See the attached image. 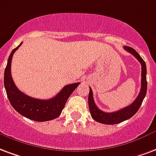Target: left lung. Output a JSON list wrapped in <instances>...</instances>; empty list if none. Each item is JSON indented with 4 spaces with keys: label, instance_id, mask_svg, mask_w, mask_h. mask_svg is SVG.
Returning <instances> with one entry per match:
<instances>
[{
    "label": "left lung",
    "instance_id": "obj_1",
    "mask_svg": "<svg viewBox=\"0 0 156 156\" xmlns=\"http://www.w3.org/2000/svg\"><path fill=\"white\" fill-rule=\"evenodd\" d=\"M124 49L130 54L134 55L136 59H138L141 64V87L139 95L137 96L136 100L131 103L130 106L122 108L121 110L116 111L114 112H105L99 109L95 104V101L93 100V94L92 88L89 87V95H88V107L91 116L95 120L96 122L106 125H114L118 124L126 120L130 119L131 117L136 113L137 111L139 110L140 107L141 106L143 100L145 98L147 91V81H146V62L143 60L140 55L137 53L133 48L124 46Z\"/></svg>",
    "mask_w": 156,
    "mask_h": 156
}]
</instances>
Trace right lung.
Instances as JSON below:
<instances>
[{
    "label": "right lung",
    "instance_id": "1",
    "mask_svg": "<svg viewBox=\"0 0 156 156\" xmlns=\"http://www.w3.org/2000/svg\"><path fill=\"white\" fill-rule=\"evenodd\" d=\"M22 42L10 53L4 73V85L7 98L14 109L26 118L35 122H47L54 120L59 116L66 104L69 96L80 83L68 84L53 98L48 100H40L34 98L20 92L14 83L10 67L11 60L15 52L16 51Z\"/></svg>",
    "mask_w": 156,
    "mask_h": 156
}]
</instances>
